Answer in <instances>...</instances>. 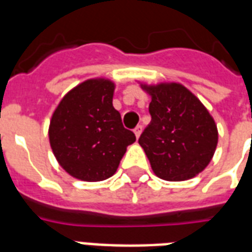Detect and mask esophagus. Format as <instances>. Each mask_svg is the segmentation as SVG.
<instances>
[{
	"instance_id": "34e87169",
	"label": "esophagus",
	"mask_w": 252,
	"mask_h": 252,
	"mask_svg": "<svg viewBox=\"0 0 252 252\" xmlns=\"http://www.w3.org/2000/svg\"><path fill=\"white\" fill-rule=\"evenodd\" d=\"M133 132H134V134H136V138H138V137H140V134H141V132H142V126H137L136 128H134Z\"/></svg>"
}]
</instances>
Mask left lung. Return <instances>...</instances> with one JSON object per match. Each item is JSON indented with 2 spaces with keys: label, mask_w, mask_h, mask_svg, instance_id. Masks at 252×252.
<instances>
[{
  "label": "left lung",
  "mask_w": 252,
  "mask_h": 252,
  "mask_svg": "<svg viewBox=\"0 0 252 252\" xmlns=\"http://www.w3.org/2000/svg\"><path fill=\"white\" fill-rule=\"evenodd\" d=\"M140 86L150 95L152 122L138 144L158 178L188 180L209 165L219 142L215 119L193 93L178 82Z\"/></svg>",
  "instance_id": "1"
}]
</instances>
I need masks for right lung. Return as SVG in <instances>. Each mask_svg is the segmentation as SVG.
I'll return each mask as SVG.
<instances>
[{"mask_svg":"<svg viewBox=\"0 0 252 252\" xmlns=\"http://www.w3.org/2000/svg\"><path fill=\"white\" fill-rule=\"evenodd\" d=\"M114 91V81L90 78L69 90L53 111L49 145L59 165L76 179H108L136 141L112 106Z\"/></svg>","mask_w":252,"mask_h":252,"instance_id":"right-lung-1","label":"right lung"}]
</instances>
